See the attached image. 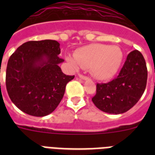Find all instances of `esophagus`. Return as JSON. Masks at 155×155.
Wrapping results in <instances>:
<instances>
[{"instance_id":"esophagus-1","label":"esophagus","mask_w":155,"mask_h":155,"mask_svg":"<svg viewBox=\"0 0 155 155\" xmlns=\"http://www.w3.org/2000/svg\"><path fill=\"white\" fill-rule=\"evenodd\" d=\"M79 78H80L81 79H82V80H84V81L89 80V79H90V78H87V77L84 76V75H81V74L79 75Z\"/></svg>"}]
</instances>
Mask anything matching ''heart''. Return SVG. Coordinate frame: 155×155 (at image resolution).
<instances>
[{
	"label": "heart",
	"instance_id": "b5f03b06",
	"mask_svg": "<svg viewBox=\"0 0 155 155\" xmlns=\"http://www.w3.org/2000/svg\"><path fill=\"white\" fill-rule=\"evenodd\" d=\"M124 60V52L119 46L91 44L77 50L74 57L68 56L67 61L74 68H91L95 78L107 81L116 74Z\"/></svg>",
	"mask_w": 155,
	"mask_h": 155
}]
</instances>
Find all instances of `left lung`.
<instances>
[{"label": "left lung", "instance_id": "1", "mask_svg": "<svg viewBox=\"0 0 155 155\" xmlns=\"http://www.w3.org/2000/svg\"><path fill=\"white\" fill-rule=\"evenodd\" d=\"M147 70L143 55L138 50L129 53L116 79L97 84L92 102L98 109L109 114H121L131 109L143 94Z\"/></svg>", "mask_w": 155, "mask_h": 155}]
</instances>
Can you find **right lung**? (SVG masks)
<instances>
[{"label": "right lung", "mask_w": 155, "mask_h": 155, "mask_svg": "<svg viewBox=\"0 0 155 155\" xmlns=\"http://www.w3.org/2000/svg\"><path fill=\"white\" fill-rule=\"evenodd\" d=\"M60 43L46 39L29 41L19 46L8 60L6 87L12 102L33 116H45L55 110L74 76L66 75L59 64Z\"/></svg>", "instance_id": "add662e5"}]
</instances>
